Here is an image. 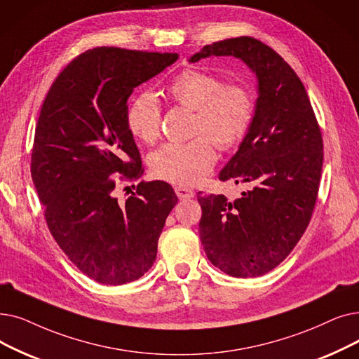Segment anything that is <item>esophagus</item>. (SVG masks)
I'll return each instance as SVG.
<instances>
[{
  "instance_id": "obj_1",
  "label": "esophagus",
  "mask_w": 359,
  "mask_h": 359,
  "mask_svg": "<svg viewBox=\"0 0 359 359\" xmlns=\"http://www.w3.org/2000/svg\"><path fill=\"white\" fill-rule=\"evenodd\" d=\"M175 192H176L179 199H189V198L195 196V192L189 188H186V186H176Z\"/></svg>"
}]
</instances>
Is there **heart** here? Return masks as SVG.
I'll return each instance as SVG.
<instances>
[{"mask_svg":"<svg viewBox=\"0 0 359 359\" xmlns=\"http://www.w3.org/2000/svg\"><path fill=\"white\" fill-rule=\"evenodd\" d=\"M167 93L179 105L195 111L194 132L207 135L222 148L238 145L252 123L254 102L248 89L241 85H223L210 73L186 70L168 85ZM160 118L158 100L154 93L144 92L130 101L126 126L137 141L152 144L160 135ZM208 137L164 144L149 158L152 175L171 183H196L217 160Z\"/></svg>","mask_w":359,"mask_h":359,"instance_id":"obj_1","label":"heart"}]
</instances>
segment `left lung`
Returning a JSON list of instances; mask_svg holds the SVG:
<instances>
[{
  "instance_id": "left-lung-1",
  "label": "left lung",
  "mask_w": 359,
  "mask_h": 359,
  "mask_svg": "<svg viewBox=\"0 0 359 359\" xmlns=\"http://www.w3.org/2000/svg\"><path fill=\"white\" fill-rule=\"evenodd\" d=\"M235 57L257 77L252 123L218 175L252 189L236 201L199 192V238L212 266L233 277L271 271L299 242L313 215L323 168V137L306 90L293 69L258 39L205 45L189 63Z\"/></svg>"
}]
</instances>
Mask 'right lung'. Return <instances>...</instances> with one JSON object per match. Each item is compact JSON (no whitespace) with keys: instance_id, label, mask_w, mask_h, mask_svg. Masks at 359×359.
I'll return each instance as SVG.
<instances>
[{"instance_id":"right-lung-1","label":"right lung","mask_w":359,"mask_h":359,"mask_svg":"<svg viewBox=\"0 0 359 359\" xmlns=\"http://www.w3.org/2000/svg\"><path fill=\"white\" fill-rule=\"evenodd\" d=\"M177 58L116 46L88 50L58 74L42 104L30 171L46 224L67 258L101 285L130 283L152 267L177 204L163 180L141 182L120 204L111 179L142 175L126 126L128 100Z\"/></svg>"}]
</instances>
